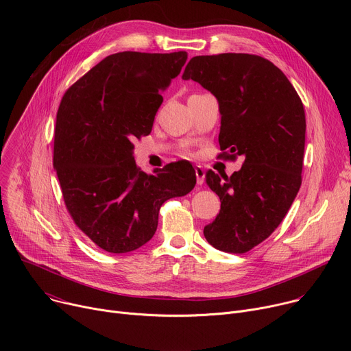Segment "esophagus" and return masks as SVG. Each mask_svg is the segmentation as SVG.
Wrapping results in <instances>:
<instances>
[{
	"instance_id": "34e87169",
	"label": "esophagus",
	"mask_w": 351,
	"mask_h": 351,
	"mask_svg": "<svg viewBox=\"0 0 351 351\" xmlns=\"http://www.w3.org/2000/svg\"><path fill=\"white\" fill-rule=\"evenodd\" d=\"M194 172H195V178H197V184H203L204 179H206V171L202 167H195Z\"/></svg>"
}]
</instances>
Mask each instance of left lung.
I'll list each match as a JSON object with an SVG mask.
<instances>
[{"instance_id": "1", "label": "left lung", "mask_w": 351, "mask_h": 351, "mask_svg": "<svg viewBox=\"0 0 351 351\" xmlns=\"http://www.w3.org/2000/svg\"><path fill=\"white\" fill-rule=\"evenodd\" d=\"M182 79L217 97L221 156L244 157L230 178L206 173L221 211L204 228V236L221 252L247 253L279 226L302 186L303 103L278 66L253 54L193 57Z\"/></svg>"}]
</instances>
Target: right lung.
Wrapping results in <instances>:
<instances>
[{
  "label": "right lung",
  "mask_w": 351,
  "mask_h": 351,
  "mask_svg": "<svg viewBox=\"0 0 351 351\" xmlns=\"http://www.w3.org/2000/svg\"><path fill=\"white\" fill-rule=\"evenodd\" d=\"M187 53L123 51L108 56L73 83L57 112L54 169L76 226L99 248L122 254L145 244L161 206L195 186L190 162L137 168L134 140L152 133L161 93Z\"/></svg>",
  "instance_id": "obj_1"
}]
</instances>
